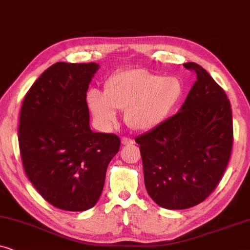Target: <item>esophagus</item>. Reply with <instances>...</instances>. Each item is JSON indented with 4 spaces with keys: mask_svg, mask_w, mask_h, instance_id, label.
<instances>
[{
    "mask_svg": "<svg viewBox=\"0 0 250 250\" xmlns=\"http://www.w3.org/2000/svg\"><path fill=\"white\" fill-rule=\"evenodd\" d=\"M122 145L124 146H132L134 145V140L129 139V138H123L122 139Z\"/></svg>",
    "mask_w": 250,
    "mask_h": 250,
    "instance_id": "esophagus-1",
    "label": "esophagus"
}]
</instances>
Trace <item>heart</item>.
Returning a JSON list of instances; mask_svg holds the SVG:
<instances>
[{
	"mask_svg": "<svg viewBox=\"0 0 250 250\" xmlns=\"http://www.w3.org/2000/svg\"><path fill=\"white\" fill-rule=\"evenodd\" d=\"M183 86L174 76L151 73L143 68L116 71L104 83V93L91 90L86 101L102 128L117 121V110L135 131H149L165 121L182 95Z\"/></svg>",
	"mask_w": 250,
	"mask_h": 250,
	"instance_id": "heart-1",
	"label": "heart"
}]
</instances>
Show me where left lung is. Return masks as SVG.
I'll list each match as a JSON object with an SVG mask.
<instances>
[{
  "label": "left lung",
  "mask_w": 250,
  "mask_h": 250,
  "mask_svg": "<svg viewBox=\"0 0 250 250\" xmlns=\"http://www.w3.org/2000/svg\"><path fill=\"white\" fill-rule=\"evenodd\" d=\"M197 81L180 111L138 136L148 194L160 207L186 209L203 203L223 176L233 126L223 88L196 62L183 63Z\"/></svg>",
  "instance_id": "obj_1"
}]
</instances>
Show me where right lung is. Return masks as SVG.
Segmentation results:
<instances>
[{"label": "right lung", "instance_id": "obj_1", "mask_svg": "<svg viewBox=\"0 0 250 250\" xmlns=\"http://www.w3.org/2000/svg\"><path fill=\"white\" fill-rule=\"evenodd\" d=\"M99 64L57 62L32 85L20 110L18 140L26 175L59 209L97 204L121 140L90 128L86 92Z\"/></svg>", "mask_w": 250, "mask_h": 250}]
</instances>
